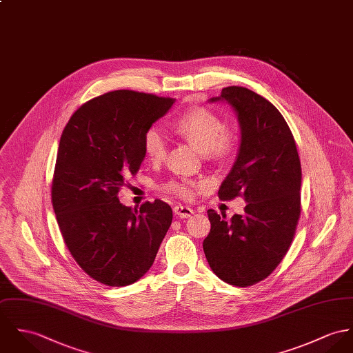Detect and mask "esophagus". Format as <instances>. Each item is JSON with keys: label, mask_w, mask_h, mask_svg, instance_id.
<instances>
[{"label": "esophagus", "mask_w": 353, "mask_h": 353, "mask_svg": "<svg viewBox=\"0 0 353 353\" xmlns=\"http://www.w3.org/2000/svg\"><path fill=\"white\" fill-rule=\"evenodd\" d=\"M174 213L179 217V219H189L194 214V210L190 209L189 206H183V205H176L174 206Z\"/></svg>", "instance_id": "esophagus-1"}]
</instances>
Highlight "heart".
I'll use <instances>...</instances> for the list:
<instances>
[{"mask_svg": "<svg viewBox=\"0 0 353 353\" xmlns=\"http://www.w3.org/2000/svg\"><path fill=\"white\" fill-rule=\"evenodd\" d=\"M174 128L203 155L223 158L233 148V137L224 132V123L208 109L194 108L185 112L174 121ZM167 144V136L161 128L152 127L145 132L144 151L151 161L164 159ZM194 186L192 182L171 181L165 185V190L181 198H190Z\"/></svg>", "mask_w": 353, "mask_h": 353, "instance_id": "1", "label": "heart"}]
</instances>
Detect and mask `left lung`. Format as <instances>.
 Here are the masks:
<instances>
[{"label":"left lung","mask_w":353,"mask_h":353,"mask_svg":"<svg viewBox=\"0 0 353 353\" xmlns=\"http://www.w3.org/2000/svg\"><path fill=\"white\" fill-rule=\"evenodd\" d=\"M219 101L230 105L240 127L237 157L219 196L241 195L247 205L229 221L208 210L203 252L221 281L247 288L265 279L289 251L301 214V161L286 120L270 101L240 86L209 99Z\"/></svg>","instance_id":"left-lung-1"}]
</instances>
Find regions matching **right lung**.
<instances>
[{
  "label": "right lung",
  "mask_w": 353,
  "mask_h": 353,
  "mask_svg": "<svg viewBox=\"0 0 353 353\" xmlns=\"http://www.w3.org/2000/svg\"><path fill=\"white\" fill-rule=\"evenodd\" d=\"M163 98L116 90L83 103L61 136L52 206L64 243L97 282L121 288L143 278L172 221L157 199L137 210L119 192L145 158L144 134L174 105Z\"/></svg>",
  "instance_id": "1"
}]
</instances>
